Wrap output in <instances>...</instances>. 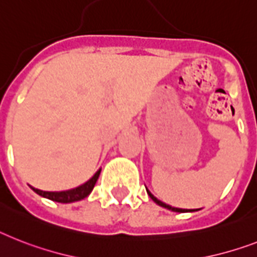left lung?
<instances>
[{"label":"left lung","instance_id":"left-lung-1","mask_svg":"<svg viewBox=\"0 0 257 257\" xmlns=\"http://www.w3.org/2000/svg\"><path fill=\"white\" fill-rule=\"evenodd\" d=\"M147 191H148V190H147ZM148 194H149V197L152 198V199H153V201L156 202V203H157V204H160V206H162V207L168 208V210H172V211H176V212H187V211H195V210H186V208H177V207H172V206H169V204L164 203V202L158 201L157 198L154 197L153 194L150 193V191H148Z\"/></svg>","mask_w":257,"mask_h":257}]
</instances>
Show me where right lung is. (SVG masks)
Segmentation results:
<instances>
[{
	"label": "right lung",
	"mask_w": 257,
	"mask_h": 257,
	"mask_svg": "<svg viewBox=\"0 0 257 257\" xmlns=\"http://www.w3.org/2000/svg\"><path fill=\"white\" fill-rule=\"evenodd\" d=\"M100 172L101 170H97L95 176L89 179V181H87L84 185H81V186L76 187V189L67 190V191H42V190L34 189V187H31V189L34 190L37 194H39L41 197L49 198L51 201L60 202V203H71V202L81 201L85 197H88L89 193L92 191L96 181H97V178L100 176Z\"/></svg>",
	"instance_id": "add662e5"
}]
</instances>
